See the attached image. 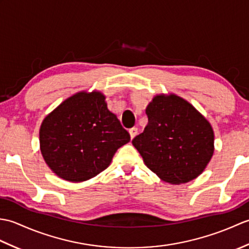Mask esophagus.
<instances>
[{
    "label": "esophagus",
    "mask_w": 249,
    "mask_h": 249,
    "mask_svg": "<svg viewBox=\"0 0 249 249\" xmlns=\"http://www.w3.org/2000/svg\"><path fill=\"white\" fill-rule=\"evenodd\" d=\"M137 134H138V128L133 127V128L129 129V135H130V138L131 139H134L135 137L137 136Z\"/></svg>",
    "instance_id": "obj_1"
}]
</instances>
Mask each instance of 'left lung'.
Masks as SVG:
<instances>
[{"instance_id":"1","label":"left lung","mask_w":249,"mask_h":249,"mask_svg":"<svg viewBox=\"0 0 249 249\" xmlns=\"http://www.w3.org/2000/svg\"><path fill=\"white\" fill-rule=\"evenodd\" d=\"M147 125L133 145L145 166L167 183L179 185L198 178L214 154L210 122L176 94H158L145 109Z\"/></svg>"}]
</instances>
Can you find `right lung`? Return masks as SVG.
<instances>
[{
    "instance_id": "right-lung-1",
    "label": "right lung",
    "mask_w": 249,
    "mask_h": 249,
    "mask_svg": "<svg viewBox=\"0 0 249 249\" xmlns=\"http://www.w3.org/2000/svg\"><path fill=\"white\" fill-rule=\"evenodd\" d=\"M130 136L106 96L81 91L61 103L44 119L39 129L40 152L57 177L78 183L96 177L112 161Z\"/></svg>"
}]
</instances>
